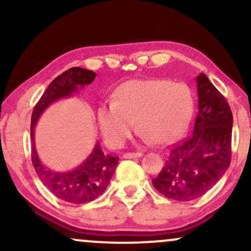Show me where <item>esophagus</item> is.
I'll list each match as a JSON object with an SVG mask.
<instances>
[{"instance_id": "esophagus-1", "label": "esophagus", "mask_w": 251, "mask_h": 251, "mask_svg": "<svg viewBox=\"0 0 251 251\" xmlns=\"http://www.w3.org/2000/svg\"><path fill=\"white\" fill-rule=\"evenodd\" d=\"M143 155L142 152H128V153H124L123 158H125V159H131V158H140Z\"/></svg>"}]
</instances>
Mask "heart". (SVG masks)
<instances>
[{
    "mask_svg": "<svg viewBox=\"0 0 251 251\" xmlns=\"http://www.w3.org/2000/svg\"><path fill=\"white\" fill-rule=\"evenodd\" d=\"M194 109V93L186 83L135 79L118 86L113 102L99 106L98 122L111 148L123 146L131 137L134 122L144 142L169 144L185 129Z\"/></svg>",
    "mask_w": 251,
    "mask_h": 251,
    "instance_id": "1",
    "label": "heart"
}]
</instances>
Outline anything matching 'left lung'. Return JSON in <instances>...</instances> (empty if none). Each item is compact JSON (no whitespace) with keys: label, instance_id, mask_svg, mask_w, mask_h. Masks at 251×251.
Returning a JSON list of instances; mask_svg holds the SVG:
<instances>
[{"label":"left lung","instance_id":"obj_1","mask_svg":"<svg viewBox=\"0 0 251 251\" xmlns=\"http://www.w3.org/2000/svg\"><path fill=\"white\" fill-rule=\"evenodd\" d=\"M196 83L198 113L194 133L174 146L160 174L152 179L160 194L180 201L206 194L231 162L230 106L204 73L197 75Z\"/></svg>","mask_w":251,"mask_h":251}]
</instances>
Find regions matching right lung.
<instances>
[{
	"mask_svg": "<svg viewBox=\"0 0 251 251\" xmlns=\"http://www.w3.org/2000/svg\"><path fill=\"white\" fill-rule=\"evenodd\" d=\"M97 74L85 68L73 67L63 72L50 83L31 113V162L40 180L59 200L72 204H83L96 200L107 189L118 165V158L105 154L99 143L92 153L75 169L57 172L43 165L35 148V126L40 117L53 102L70 98L91 85Z\"/></svg>",
	"mask_w": 251,
	"mask_h": 251,
	"instance_id": "add662e5",
	"label": "right lung"
}]
</instances>
